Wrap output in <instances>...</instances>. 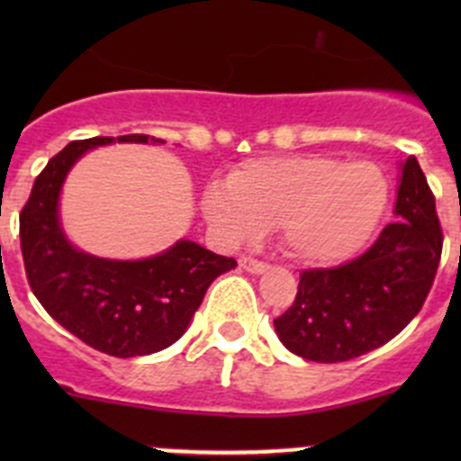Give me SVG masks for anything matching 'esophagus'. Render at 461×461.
<instances>
[{"mask_svg": "<svg viewBox=\"0 0 461 461\" xmlns=\"http://www.w3.org/2000/svg\"><path fill=\"white\" fill-rule=\"evenodd\" d=\"M239 265H240V269H245V272H249V274H263V272H267V265L260 263V260L249 258V257L240 258Z\"/></svg>", "mask_w": 461, "mask_h": 461, "instance_id": "obj_1", "label": "esophagus"}]
</instances>
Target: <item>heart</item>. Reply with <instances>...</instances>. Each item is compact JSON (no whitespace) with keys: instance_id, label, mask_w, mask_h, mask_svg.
<instances>
[{"instance_id":"heart-1","label":"heart","mask_w":461,"mask_h":461,"mask_svg":"<svg viewBox=\"0 0 461 461\" xmlns=\"http://www.w3.org/2000/svg\"><path fill=\"white\" fill-rule=\"evenodd\" d=\"M388 204V183L373 162L287 156L248 160L231 180L203 192L204 221L227 243L257 240L267 225L292 258L334 265L355 257L375 234Z\"/></svg>"}]
</instances>
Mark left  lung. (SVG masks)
Here are the masks:
<instances>
[{
    "instance_id": "obj_1",
    "label": "left lung",
    "mask_w": 461,
    "mask_h": 461,
    "mask_svg": "<svg viewBox=\"0 0 461 461\" xmlns=\"http://www.w3.org/2000/svg\"><path fill=\"white\" fill-rule=\"evenodd\" d=\"M394 216L364 257L301 274L294 303L274 319L278 341L292 355L317 364L350 361L417 317L441 258V227L415 156L399 165Z\"/></svg>"
}]
</instances>
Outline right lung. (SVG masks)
<instances>
[{"instance_id":"obj_1","label":"right lung","mask_w":461,"mask_h":461,"mask_svg":"<svg viewBox=\"0 0 461 461\" xmlns=\"http://www.w3.org/2000/svg\"><path fill=\"white\" fill-rule=\"evenodd\" d=\"M113 142L165 144L140 133L67 144L35 178L22 209L20 239L31 290L46 312L86 346L129 359L178 341L213 278L234 269L236 260L187 239L136 260L102 258L76 248L59 213L62 187L85 153Z\"/></svg>"}]
</instances>
